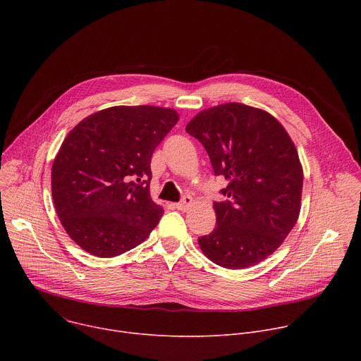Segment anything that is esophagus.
Instances as JSON below:
<instances>
[{
  "label": "esophagus",
  "instance_id": "34e87169",
  "mask_svg": "<svg viewBox=\"0 0 361 361\" xmlns=\"http://www.w3.org/2000/svg\"><path fill=\"white\" fill-rule=\"evenodd\" d=\"M191 204H192V198L190 195H185V197H183V200L180 202L176 204V209L181 210V212H187L191 207Z\"/></svg>",
  "mask_w": 361,
  "mask_h": 361
}]
</instances>
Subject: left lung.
<instances>
[{
  "mask_svg": "<svg viewBox=\"0 0 361 361\" xmlns=\"http://www.w3.org/2000/svg\"><path fill=\"white\" fill-rule=\"evenodd\" d=\"M207 149L228 197L213 204L216 228L198 238L207 259L247 269L271 255L297 223L302 167L286 128L270 113L240 102L200 111L185 127Z\"/></svg>",
  "mask_w": 361,
  "mask_h": 361,
  "instance_id": "left-lung-1",
  "label": "left lung"
}]
</instances>
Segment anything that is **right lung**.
Masks as SVG:
<instances>
[{"label": "right lung", "mask_w": 361, "mask_h": 361, "mask_svg": "<svg viewBox=\"0 0 361 361\" xmlns=\"http://www.w3.org/2000/svg\"><path fill=\"white\" fill-rule=\"evenodd\" d=\"M180 116L156 106H116L80 121L51 170V192L73 241L97 257L141 244L164 213L149 195L151 156Z\"/></svg>", "instance_id": "1"}]
</instances>
